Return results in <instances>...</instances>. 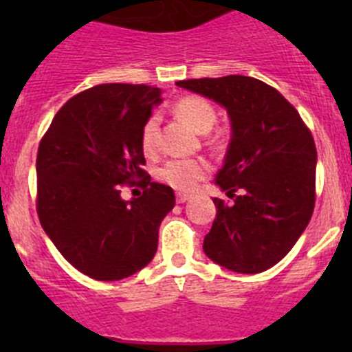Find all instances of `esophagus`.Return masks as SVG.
Wrapping results in <instances>:
<instances>
[{
    "label": "esophagus",
    "instance_id": "1",
    "mask_svg": "<svg viewBox=\"0 0 352 352\" xmlns=\"http://www.w3.org/2000/svg\"><path fill=\"white\" fill-rule=\"evenodd\" d=\"M188 199H190V195H188V194H176V201H178L179 204L186 203Z\"/></svg>",
    "mask_w": 352,
    "mask_h": 352
}]
</instances>
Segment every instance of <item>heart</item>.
<instances>
[{
    "instance_id": "heart-1",
    "label": "heart",
    "mask_w": 352,
    "mask_h": 352,
    "mask_svg": "<svg viewBox=\"0 0 352 352\" xmlns=\"http://www.w3.org/2000/svg\"><path fill=\"white\" fill-rule=\"evenodd\" d=\"M174 113L186 121L199 133L210 132L217 121V109L204 96L186 95L174 104ZM141 148L146 155L157 153L158 149V118L149 116L141 130ZM210 170L203 158H170L157 169L155 176L162 183L176 190L188 192L204 178Z\"/></svg>"
}]
</instances>
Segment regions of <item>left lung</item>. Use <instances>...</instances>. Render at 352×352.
Here are the masks:
<instances>
[{"instance_id":"obj_1","label":"left lung","mask_w":352,"mask_h":352,"mask_svg":"<svg viewBox=\"0 0 352 352\" xmlns=\"http://www.w3.org/2000/svg\"><path fill=\"white\" fill-rule=\"evenodd\" d=\"M178 86L227 109L232 139L213 199L217 219L204 254L236 273H261L289 254L316 204L317 151L312 132L275 88L254 77L179 80Z\"/></svg>"}]
</instances>
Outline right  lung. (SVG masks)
I'll use <instances>...</instances> for the list:
<instances>
[{
  "label": "right lung",
  "instance_id": "add662e5",
  "mask_svg": "<svg viewBox=\"0 0 352 352\" xmlns=\"http://www.w3.org/2000/svg\"><path fill=\"white\" fill-rule=\"evenodd\" d=\"M160 89L98 84L58 111L36 155V213L61 256L95 280H121L155 257L158 227L176 204L146 173L141 130ZM141 186L132 201L123 186Z\"/></svg>",
  "mask_w": 352,
  "mask_h": 352
}]
</instances>
